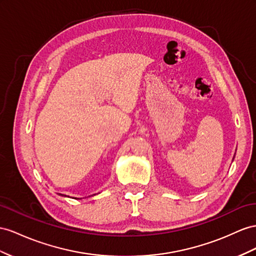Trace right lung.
Wrapping results in <instances>:
<instances>
[{"label": "right lung", "mask_w": 256, "mask_h": 256, "mask_svg": "<svg viewBox=\"0 0 256 256\" xmlns=\"http://www.w3.org/2000/svg\"><path fill=\"white\" fill-rule=\"evenodd\" d=\"M60 196H64V194H60Z\"/></svg>", "instance_id": "obj_1"}]
</instances>
